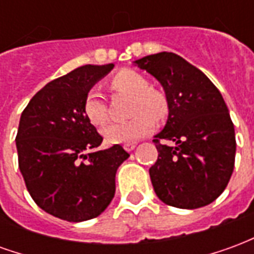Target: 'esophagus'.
Returning a JSON list of instances; mask_svg holds the SVG:
<instances>
[{
    "instance_id": "esophagus-1",
    "label": "esophagus",
    "mask_w": 254,
    "mask_h": 254,
    "mask_svg": "<svg viewBox=\"0 0 254 254\" xmlns=\"http://www.w3.org/2000/svg\"><path fill=\"white\" fill-rule=\"evenodd\" d=\"M124 148H125V151H127V152H130V151H133V149L136 148V144H125Z\"/></svg>"
}]
</instances>
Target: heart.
<instances>
[{"mask_svg":"<svg viewBox=\"0 0 254 254\" xmlns=\"http://www.w3.org/2000/svg\"><path fill=\"white\" fill-rule=\"evenodd\" d=\"M113 88L133 96L130 114L127 122L110 124L102 129V134L109 144H130L152 132L155 120L162 121L167 117L169 103L163 92L149 88L147 78L133 70H122L113 78ZM85 118L92 125H103L107 121V107L99 89L91 88L83 102Z\"/></svg>","mask_w":254,"mask_h":254,"instance_id":"obj_1","label":"heart"}]
</instances>
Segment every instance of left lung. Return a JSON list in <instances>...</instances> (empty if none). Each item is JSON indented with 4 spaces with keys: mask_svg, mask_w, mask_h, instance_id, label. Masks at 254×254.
<instances>
[{
    "mask_svg": "<svg viewBox=\"0 0 254 254\" xmlns=\"http://www.w3.org/2000/svg\"><path fill=\"white\" fill-rule=\"evenodd\" d=\"M163 87L169 117L154 138L158 160L149 169L152 187L171 207L196 209L218 198L234 170L235 132L219 89L204 73L174 53L133 61ZM171 139L176 146L160 144Z\"/></svg>",
    "mask_w": 254,
    "mask_h": 254,
    "instance_id": "left-lung-1",
    "label": "left lung"
}]
</instances>
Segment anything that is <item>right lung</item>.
<instances>
[{"instance_id":"1","label":"right lung","mask_w":254,"mask_h":254,"mask_svg":"<svg viewBox=\"0 0 254 254\" xmlns=\"http://www.w3.org/2000/svg\"><path fill=\"white\" fill-rule=\"evenodd\" d=\"M114 64L84 65L46 84L21 113L16 147L27 190L45 212L67 222L99 216L116 193L125 149H98L103 137L83 102Z\"/></svg>"}]
</instances>
